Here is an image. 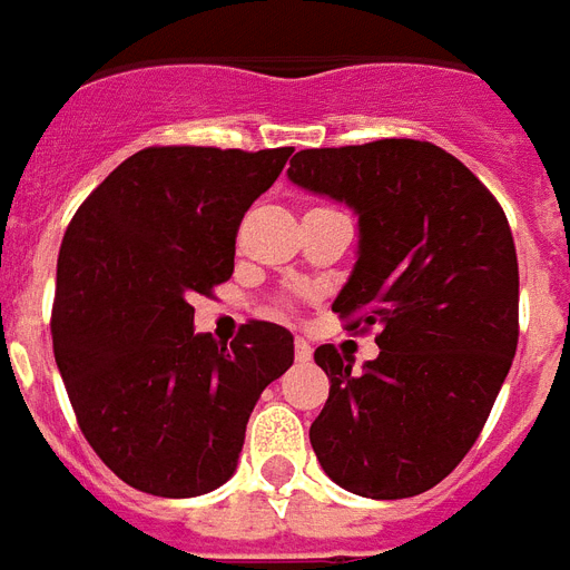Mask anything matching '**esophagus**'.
I'll use <instances>...</instances> for the list:
<instances>
[{
	"mask_svg": "<svg viewBox=\"0 0 570 570\" xmlns=\"http://www.w3.org/2000/svg\"><path fill=\"white\" fill-rule=\"evenodd\" d=\"M294 356H297V362H308L312 358V344L303 338L294 341Z\"/></svg>",
	"mask_w": 570,
	"mask_h": 570,
	"instance_id": "esophagus-1",
	"label": "esophagus"
}]
</instances>
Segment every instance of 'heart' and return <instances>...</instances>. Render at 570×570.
Returning <instances> with one entry per match:
<instances>
[{
    "label": "heart",
    "mask_w": 570,
    "mask_h": 570,
    "mask_svg": "<svg viewBox=\"0 0 570 570\" xmlns=\"http://www.w3.org/2000/svg\"><path fill=\"white\" fill-rule=\"evenodd\" d=\"M288 303H276V306H273V312H276V314H282V312H288Z\"/></svg>",
    "instance_id": "b5f03b06"
}]
</instances>
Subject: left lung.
<instances>
[{
  "label": "left lung",
  "instance_id": "8db88e82",
  "mask_svg": "<svg viewBox=\"0 0 570 570\" xmlns=\"http://www.w3.org/2000/svg\"><path fill=\"white\" fill-rule=\"evenodd\" d=\"M288 179L358 214V258L332 303L347 330L376 326L380 356L353 371L314 350L330 400L314 456L341 489L414 498L465 459L518 347V256L500 203L435 144L385 138L303 149Z\"/></svg>",
  "mask_w": 570,
  "mask_h": 570
}]
</instances>
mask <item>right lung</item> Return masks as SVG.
Returning a JSON list of instances; mask_svg holds the SVG:
<instances>
[{
  "mask_svg": "<svg viewBox=\"0 0 570 570\" xmlns=\"http://www.w3.org/2000/svg\"><path fill=\"white\" fill-rule=\"evenodd\" d=\"M291 153L140 149L63 232L55 362L88 444L131 489L197 498L223 485L262 391L294 364L285 326L249 321L226 347L194 332L190 306L232 276L240 220Z\"/></svg>",
  "mask_w": 570,
  "mask_h": 570,
  "instance_id": "right-lung-1",
  "label": "right lung"
}]
</instances>
